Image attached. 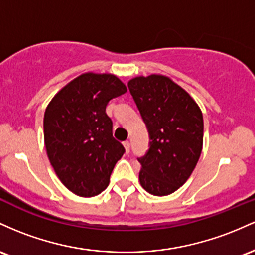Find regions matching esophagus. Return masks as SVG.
<instances>
[{
    "instance_id": "esophagus-1",
    "label": "esophagus",
    "mask_w": 255,
    "mask_h": 255,
    "mask_svg": "<svg viewBox=\"0 0 255 255\" xmlns=\"http://www.w3.org/2000/svg\"><path fill=\"white\" fill-rule=\"evenodd\" d=\"M123 144H124L125 150H127V153H128V151H130V142H128V141H124V142H123Z\"/></svg>"
}]
</instances>
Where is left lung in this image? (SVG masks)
Here are the masks:
<instances>
[{"label": "left lung", "instance_id": "1", "mask_svg": "<svg viewBox=\"0 0 255 255\" xmlns=\"http://www.w3.org/2000/svg\"><path fill=\"white\" fill-rule=\"evenodd\" d=\"M128 87L149 135V148L138 158L139 182L153 195L172 194L199 161L204 139L201 111L167 77H137Z\"/></svg>", "mask_w": 255, "mask_h": 255}]
</instances>
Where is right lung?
I'll return each mask as SVG.
<instances>
[{"mask_svg": "<svg viewBox=\"0 0 255 255\" xmlns=\"http://www.w3.org/2000/svg\"><path fill=\"white\" fill-rule=\"evenodd\" d=\"M127 93L112 74L85 73L54 96L44 113L48 158L62 184L78 196L107 188L125 148L113 137L108 102Z\"/></svg>", "mask_w": 255, "mask_h": 255, "instance_id": "obj_1", "label": "right lung"}]
</instances>
